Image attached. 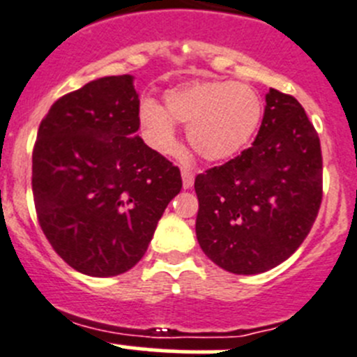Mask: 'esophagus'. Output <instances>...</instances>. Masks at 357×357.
I'll use <instances>...</instances> for the list:
<instances>
[{"label":"esophagus","mask_w":357,"mask_h":357,"mask_svg":"<svg viewBox=\"0 0 357 357\" xmlns=\"http://www.w3.org/2000/svg\"><path fill=\"white\" fill-rule=\"evenodd\" d=\"M182 183H183V189H190L194 183V174L187 168H182Z\"/></svg>","instance_id":"esophagus-1"}]
</instances>
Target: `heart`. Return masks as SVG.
Masks as SVG:
<instances>
[{
	"label": "heart",
	"mask_w": 357,
	"mask_h": 357,
	"mask_svg": "<svg viewBox=\"0 0 357 357\" xmlns=\"http://www.w3.org/2000/svg\"><path fill=\"white\" fill-rule=\"evenodd\" d=\"M264 100L259 91L232 81H194L165 93V107L144 98L139 121L146 142L163 154L177 151L175 123L187 126L190 147L208 161L241 153L259 130Z\"/></svg>",
	"instance_id": "1"
}]
</instances>
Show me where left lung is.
Listing matches in <instances>:
<instances>
[{
  "label": "left lung",
  "instance_id": "obj_1",
  "mask_svg": "<svg viewBox=\"0 0 357 357\" xmlns=\"http://www.w3.org/2000/svg\"><path fill=\"white\" fill-rule=\"evenodd\" d=\"M196 236L232 274L280 266L309 234L323 197V158L298 100L271 88L252 147L194 180Z\"/></svg>",
  "mask_w": 357,
  "mask_h": 357
}]
</instances>
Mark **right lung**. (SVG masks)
I'll return each instance as SVG.
<instances>
[{
    "instance_id": "obj_1",
    "label": "right lung",
    "mask_w": 357,
    "mask_h": 357,
    "mask_svg": "<svg viewBox=\"0 0 357 357\" xmlns=\"http://www.w3.org/2000/svg\"><path fill=\"white\" fill-rule=\"evenodd\" d=\"M133 76H105L60 97L33 151L38 220L77 273L118 276L147 252L180 170L137 135Z\"/></svg>"
}]
</instances>
